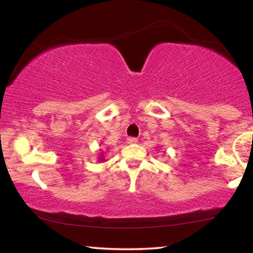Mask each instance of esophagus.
I'll use <instances>...</instances> for the list:
<instances>
[{
	"instance_id": "34e87169",
	"label": "esophagus",
	"mask_w": 253,
	"mask_h": 253,
	"mask_svg": "<svg viewBox=\"0 0 253 253\" xmlns=\"http://www.w3.org/2000/svg\"><path fill=\"white\" fill-rule=\"evenodd\" d=\"M126 142H127V144L132 145V144H136L137 142H138V139L135 138V137H129V138H127Z\"/></svg>"
}]
</instances>
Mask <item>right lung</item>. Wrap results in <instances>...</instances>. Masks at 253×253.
I'll return each instance as SVG.
<instances>
[{
	"mask_svg": "<svg viewBox=\"0 0 253 253\" xmlns=\"http://www.w3.org/2000/svg\"><path fill=\"white\" fill-rule=\"evenodd\" d=\"M98 161H100V162H104L105 161V157H104V154H101V156L99 157V160Z\"/></svg>",
	"mask_w": 253,
	"mask_h": 253,
	"instance_id": "add662e5",
	"label": "right lung"
}]
</instances>
